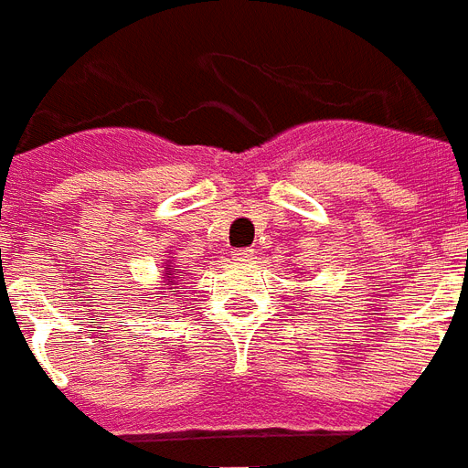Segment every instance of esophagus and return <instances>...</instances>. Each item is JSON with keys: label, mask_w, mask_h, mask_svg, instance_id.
Instances as JSON below:
<instances>
[{"label": "esophagus", "mask_w": 468, "mask_h": 468, "mask_svg": "<svg viewBox=\"0 0 468 468\" xmlns=\"http://www.w3.org/2000/svg\"><path fill=\"white\" fill-rule=\"evenodd\" d=\"M253 249H234V251H231V258H234V261H241V263H246V261H251L253 258Z\"/></svg>", "instance_id": "34e87169"}]
</instances>
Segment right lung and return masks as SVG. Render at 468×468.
Listing matches in <instances>:
<instances>
[{
    "label": "right lung",
    "instance_id": "right-lung-1",
    "mask_svg": "<svg viewBox=\"0 0 468 468\" xmlns=\"http://www.w3.org/2000/svg\"><path fill=\"white\" fill-rule=\"evenodd\" d=\"M166 275H171V272H166ZM169 282H171V280H169Z\"/></svg>",
    "mask_w": 468,
    "mask_h": 468
}]
</instances>
